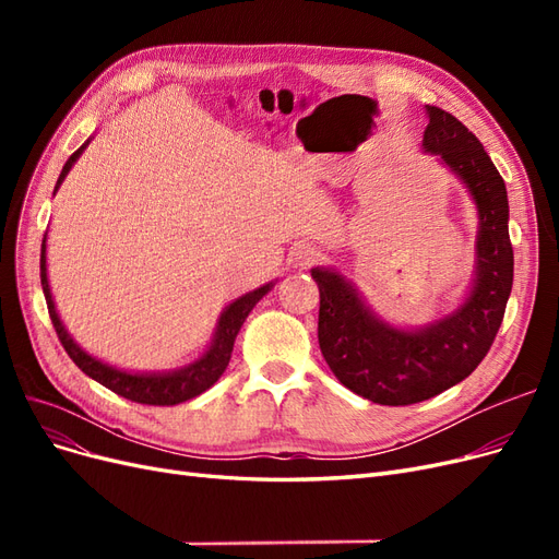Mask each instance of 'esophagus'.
I'll return each instance as SVG.
<instances>
[{
  "instance_id": "1",
  "label": "esophagus",
  "mask_w": 559,
  "mask_h": 559,
  "mask_svg": "<svg viewBox=\"0 0 559 559\" xmlns=\"http://www.w3.org/2000/svg\"><path fill=\"white\" fill-rule=\"evenodd\" d=\"M319 261V251H314L312 247H298V249H294L292 251V263H294V267H310V265H314Z\"/></svg>"
}]
</instances>
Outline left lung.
Returning a JSON list of instances; mask_svg holds the SVG:
<instances>
[{
  "instance_id": "1",
  "label": "left lung",
  "mask_w": 559,
  "mask_h": 559,
  "mask_svg": "<svg viewBox=\"0 0 559 559\" xmlns=\"http://www.w3.org/2000/svg\"><path fill=\"white\" fill-rule=\"evenodd\" d=\"M421 148L460 179L478 210L476 270L462 306L419 329L392 326L335 267H312L319 347L333 376L380 405H411L468 378L492 347L513 289L509 195L492 158L456 118L427 105Z\"/></svg>"
}]
</instances>
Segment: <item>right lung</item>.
<instances>
[{
    "label": "right lung",
    "instance_id": "obj_1",
    "mask_svg": "<svg viewBox=\"0 0 559 559\" xmlns=\"http://www.w3.org/2000/svg\"><path fill=\"white\" fill-rule=\"evenodd\" d=\"M88 144H91V140L83 146H79L74 154L67 158L62 173L58 177L56 191L60 189V183L64 181L67 175H70L72 165L79 160V156L83 154V148H86ZM41 286H44L48 314H50V321H53L60 343H62L64 352L70 354V359L83 370V373H86L88 378H93L95 382H99L103 386L111 389L114 394L130 399L134 403L177 405V403H183V401L200 396L202 392H207V389L224 376V370L230 361L235 337H238V333L245 324V319L249 317L253 306H257V302L270 289H273L275 282H267V284L259 286V289H253V292H249L240 298H235L230 306L222 312V317H218L210 347L202 352L193 364L175 368V370H165V373H132V370H123V368H116V366L99 361V359L93 357V354H88L86 349L79 347V343L74 341L70 333H67L64 324L60 321V314H58L56 302H53V294H50L48 273H46V235H44V242H41Z\"/></svg>",
    "mask_w": 559,
    "mask_h": 559
}]
</instances>
